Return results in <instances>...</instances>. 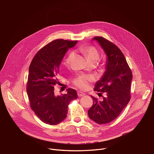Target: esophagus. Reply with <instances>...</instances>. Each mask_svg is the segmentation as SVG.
<instances>
[{
    "mask_svg": "<svg viewBox=\"0 0 154 154\" xmlns=\"http://www.w3.org/2000/svg\"><path fill=\"white\" fill-rule=\"evenodd\" d=\"M77 95H78L79 97H82V96H85V94L83 93H82L81 91H78V92H77Z\"/></svg>",
    "mask_w": 154,
    "mask_h": 154,
    "instance_id": "1",
    "label": "esophagus"
}]
</instances>
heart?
<instances>
[{
  "label": "heart",
  "mask_w": 154,
  "mask_h": 154,
  "mask_svg": "<svg viewBox=\"0 0 154 154\" xmlns=\"http://www.w3.org/2000/svg\"><path fill=\"white\" fill-rule=\"evenodd\" d=\"M80 51L83 53L88 60L90 62H97L99 59V52L98 50L93 46H87L80 49ZM74 57V53L71 52L65 60V63L69 64ZM93 80V77L88 75H80L76 79L74 83L80 89H85L88 86V84Z\"/></svg>",
  "instance_id": "obj_1"
}]
</instances>
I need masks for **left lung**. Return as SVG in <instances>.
I'll use <instances>...</instances> for the list:
<instances>
[{
	"mask_svg": "<svg viewBox=\"0 0 154 154\" xmlns=\"http://www.w3.org/2000/svg\"><path fill=\"white\" fill-rule=\"evenodd\" d=\"M92 39L99 43L106 55L105 71L94 88L95 91L105 93V96L102 100L91 96L93 105L88 113L91 120L103 124L116 119L130 101L132 73L116 45L101 36Z\"/></svg>",
	"mask_w": 154,
	"mask_h": 154,
	"instance_id": "8db88e82",
	"label": "left lung"
}]
</instances>
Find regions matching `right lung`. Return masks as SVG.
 <instances>
[{
    "label": "right lung",
    "mask_w": 154,
    "mask_h": 154,
    "mask_svg": "<svg viewBox=\"0 0 154 154\" xmlns=\"http://www.w3.org/2000/svg\"><path fill=\"white\" fill-rule=\"evenodd\" d=\"M77 43V41L54 40L38 52L30 65L27 93L30 107L46 124L62 122L67 116L69 102L77 98L76 91L72 88L62 96L54 94L61 62L66 52Z\"/></svg>",
    "instance_id": "1"
}]
</instances>
